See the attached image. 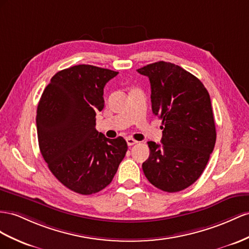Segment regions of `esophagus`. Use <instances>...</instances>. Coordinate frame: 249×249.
Instances as JSON below:
<instances>
[{"mask_svg": "<svg viewBox=\"0 0 249 249\" xmlns=\"http://www.w3.org/2000/svg\"><path fill=\"white\" fill-rule=\"evenodd\" d=\"M126 142H127V145H128V146H132V145L139 143L138 141H136V140L132 139V138H127L126 139Z\"/></svg>", "mask_w": 249, "mask_h": 249, "instance_id": "1", "label": "esophagus"}]
</instances>
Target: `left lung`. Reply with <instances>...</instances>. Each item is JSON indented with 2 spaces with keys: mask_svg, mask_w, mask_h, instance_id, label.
<instances>
[{
  "mask_svg": "<svg viewBox=\"0 0 249 249\" xmlns=\"http://www.w3.org/2000/svg\"><path fill=\"white\" fill-rule=\"evenodd\" d=\"M138 72L148 76L152 113L163 124L162 144L147 142L144 175L159 189L181 191L199 179L214 148L209 93L196 76L173 63L156 62Z\"/></svg>",
  "mask_w": 249,
  "mask_h": 249,
  "instance_id": "8db88e82",
  "label": "left lung"
}]
</instances>
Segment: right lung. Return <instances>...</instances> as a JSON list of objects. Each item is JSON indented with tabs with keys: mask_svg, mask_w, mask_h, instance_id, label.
<instances>
[{
	"mask_svg": "<svg viewBox=\"0 0 249 249\" xmlns=\"http://www.w3.org/2000/svg\"><path fill=\"white\" fill-rule=\"evenodd\" d=\"M119 72L75 65L56 72L36 109L37 140L49 170L64 186L81 195L109 185L127 151L122 137L107 139L95 129L104 108V87Z\"/></svg>",
	"mask_w": 249,
	"mask_h": 249,
	"instance_id": "obj_1",
	"label": "right lung"
}]
</instances>
